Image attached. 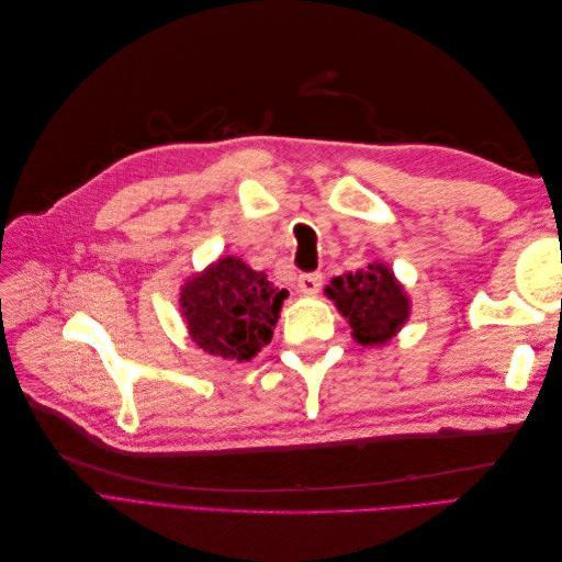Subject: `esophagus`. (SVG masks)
I'll return each instance as SVG.
<instances>
[{
    "label": "esophagus",
    "instance_id": "1",
    "mask_svg": "<svg viewBox=\"0 0 562 562\" xmlns=\"http://www.w3.org/2000/svg\"><path fill=\"white\" fill-rule=\"evenodd\" d=\"M321 281H323V277L318 274V271H314V274H300V279H297L300 293H304V295H316L318 288H321Z\"/></svg>",
    "mask_w": 562,
    "mask_h": 562
}]
</instances>
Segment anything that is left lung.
Instances as JSON below:
<instances>
[{"mask_svg": "<svg viewBox=\"0 0 562 562\" xmlns=\"http://www.w3.org/2000/svg\"><path fill=\"white\" fill-rule=\"evenodd\" d=\"M326 295L347 318L356 342L363 347L389 342L411 316V300L394 271L382 262L335 277L326 285Z\"/></svg>", "mask_w": 562, "mask_h": 562, "instance_id": "left-lung-1", "label": "left lung"}]
</instances>
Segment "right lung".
<instances>
[{"mask_svg":"<svg viewBox=\"0 0 562 562\" xmlns=\"http://www.w3.org/2000/svg\"><path fill=\"white\" fill-rule=\"evenodd\" d=\"M285 297L265 271L227 255L187 279L180 312L196 347L241 363L269 345Z\"/></svg>","mask_w":562,"mask_h":562,"instance_id":"right-lung-1","label":"right lung"}]
</instances>
